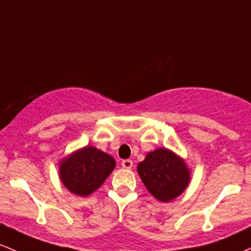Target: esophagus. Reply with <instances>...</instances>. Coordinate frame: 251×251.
I'll use <instances>...</instances> for the list:
<instances>
[{
	"instance_id": "34e87169",
	"label": "esophagus",
	"mask_w": 251,
	"mask_h": 251,
	"mask_svg": "<svg viewBox=\"0 0 251 251\" xmlns=\"http://www.w3.org/2000/svg\"><path fill=\"white\" fill-rule=\"evenodd\" d=\"M122 167L126 168V170H130V168L133 167V161H131V160H123Z\"/></svg>"
}]
</instances>
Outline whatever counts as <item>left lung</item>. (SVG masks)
Returning <instances> with one entry per match:
<instances>
[{
	"mask_svg": "<svg viewBox=\"0 0 251 251\" xmlns=\"http://www.w3.org/2000/svg\"><path fill=\"white\" fill-rule=\"evenodd\" d=\"M137 173L148 192L161 202L178 198L191 181V170L186 161L168 148L149 151L137 165Z\"/></svg>",
	"mask_w": 251,
	"mask_h": 251,
	"instance_id": "obj_1",
	"label": "left lung"
}]
</instances>
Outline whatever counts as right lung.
<instances>
[{
  "label": "right lung",
  "instance_id": "right-lung-1",
  "mask_svg": "<svg viewBox=\"0 0 251 251\" xmlns=\"http://www.w3.org/2000/svg\"><path fill=\"white\" fill-rule=\"evenodd\" d=\"M116 161L100 149L85 146L59 162V178L70 192L88 197L103 185L115 170Z\"/></svg>",
  "mask_w": 251,
  "mask_h": 251
}]
</instances>
